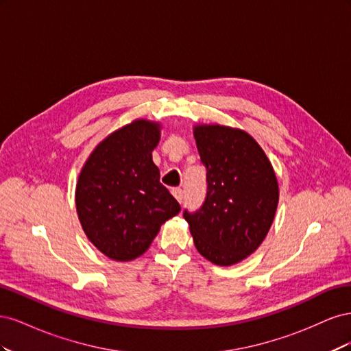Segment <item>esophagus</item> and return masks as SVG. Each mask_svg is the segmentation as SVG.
I'll return each instance as SVG.
<instances>
[{
  "mask_svg": "<svg viewBox=\"0 0 351 351\" xmlns=\"http://www.w3.org/2000/svg\"><path fill=\"white\" fill-rule=\"evenodd\" d=\"M173 196L178 200V202H182L183 200V190L180 189V187H177V189H173Z\"/></svg>",
  "mask_w": 351,
  "mask_h": 351,
  "instance_id": "esophagus-1",
  "label": "esophagus"
}]
</instances>
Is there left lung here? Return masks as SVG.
Instances as JSON below:
<instances>
[{
	"mask_svg": "<svg viewBox=\"0 0 351 351\" xmlns=\"http://www.w3.org/2000/svg\"><path fill=\"white\" fill-rule=\"evenodd\" d=\"M208 192L193 214L184 210L202 256L230 267L256 250L267 237L278 206V182L268 156L240 129L195 125Z\"/></svg>",
	"mask_w": 351,
	"mask_h": 351,
	"instance_id": "1",
	"label": "left lung"
}]
</instances>
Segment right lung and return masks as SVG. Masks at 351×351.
Returning a JSON list of instances; mask_svg holds the SVG:
<instances>
[{
	"instance_id": "obj_1",
	"label": "right lung",
	"mask_w": 351,
	"mask_h": 351,
	"mask_svg": "<svg viewBox=\"0 0 351 351\" xmlns=\"http://www.w3.org/2000/svg\"><path fill=\"white\" fill-rule=\"evenodd\" d=\"M159 136V123L134 120L105 137L82 168L76 186L80 224L110 259L139 258L164 222L180 212L152 161Z\"/></svg>"
}]
</instances>
